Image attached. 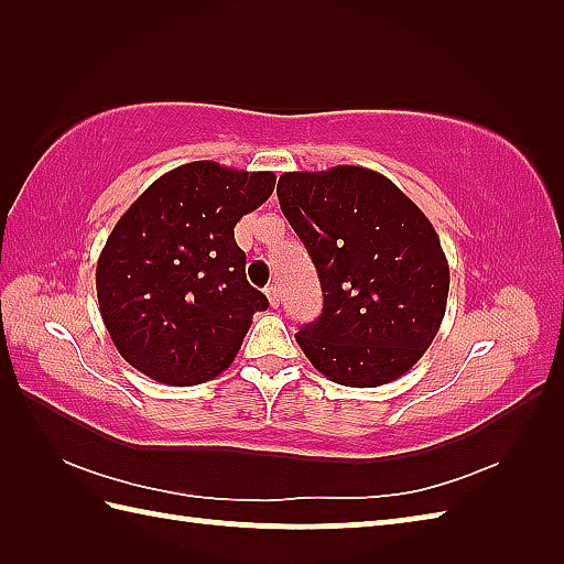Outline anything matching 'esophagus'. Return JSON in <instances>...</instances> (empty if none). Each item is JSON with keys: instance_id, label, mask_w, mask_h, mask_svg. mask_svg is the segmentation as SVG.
Returning <instances> with one entry per match:
<instances>
[{"instance_id": "obj_1", "label": "esophagus", "mask_w": 564, "mask_h": 564, "mask_svg": "<svg viewBox=\"0 0 564 564\" xmlns=\"http://www.w3.org/2000/svg\"><path fill=\"white\" fill-rule=\"evenodd\" d=\"M267 297H269L271 307H279L281 295H279V289H275V285H267Z\"/></svg>"}]
</instances>
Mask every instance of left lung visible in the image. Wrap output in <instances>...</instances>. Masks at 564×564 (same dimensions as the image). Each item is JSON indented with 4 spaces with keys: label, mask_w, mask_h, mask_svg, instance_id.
Returning <instances> with one entry per match:
<instances>
[{
    "label": "left lung",
    "mask_w": 564,
    "mask_h": 564,
    "mask_svg": "<svg viewBox=\"0 0 564 564\" xmlns=\"http://www.w3.org/2000/svg\"><path fill=\"white\" fill-rule=\"evenodd\" d=\"M275 194L325 295L322 315L295 334L310 364L346 388L404 376L446 315L451 271L434 225L366 166L285 172Z\"/></svg>",
    "instance_id": "obj_1"
}]
</instances>
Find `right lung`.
<instances>
[{
    "instance_id": "1",
    "label": "right lung",
    "mask_w": 564,
    "mask_h": 564,
    "mask_svg": "<svg viewBox=\"0 0 564 564\" xmlns=\"http://www.w3.org/2000/svg\"><path fill=\"white\" fill-rule=\"evenodd\" d=\"M273 172L200 160L152 182L97 261L99 310L118 354L148 378L188 388L235 361L269 301L245 275L235 225L273 194Z\"/></svg>"
}]
</instances>
